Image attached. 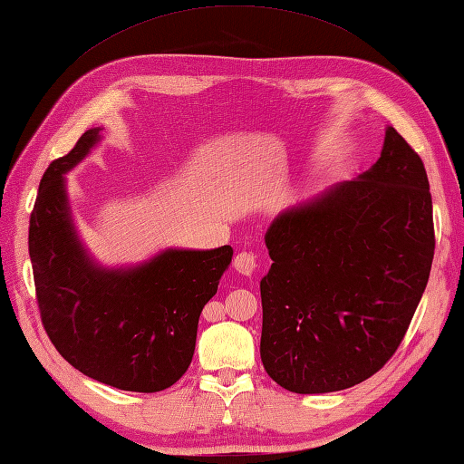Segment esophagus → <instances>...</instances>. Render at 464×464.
<instances>
[{
    "label": "esophagus",
    "instance_id": "34e87169",
    "mask_svg": "<svg viewBox=\"0 0 464 464\" xmlns=\"http://www.w3.org/2000/svg\"><path fill=\"white\" fill-rule=\"evenodd\" d=\"M233 266H235L237 271H239L241 275L251 276V275L255 273V268H256V255L243 251V253H239V255H237V256L233 258Z\"/></svg>",
    "mask_w": 464,
    "mask_h": 464
}]
</instances>
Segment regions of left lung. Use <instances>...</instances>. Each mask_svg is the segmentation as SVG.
<instances>
[{
	"mask_svg": "<svg viewBox=\"0 0 464 464\" xmlns=\"http://www.w3.org/2000/svg\"><path fill=\"white\" fill-rule=\"evenodd\" d=\"M261 360L295 393L362 383L392 360L435 255L433 199L415 150L387 128L360 179L285 211L265 237Z\"/></svg>",
	"mask_w": 464,
	"mask_h": 464,
	"instance_id": "left-lung-1",
	"label": "left lung"
}]
</instances>
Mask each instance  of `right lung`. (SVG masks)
I'll return each instance as SVG.
<instances>
[{
	"label": "right lung",
	"mask_w": 464,
	"mask_h": 464,
	"mask_svg": "<svg viewBox=\"0 0 464 464\" xmlns=\"http://www.w3.org/2000/svg\"><path fill=\"white\" fill-rule=\"evenodd\" d=\"M96 140L99 128L84 132L39 183L29 256L41 324L81 373L124 392L154 393L188 372L199 314L218 293L233 249H171L128 271L94 266L72 231L63 174Z\"/></svg>",
	"instance_id": "1"
}]
</instances>
